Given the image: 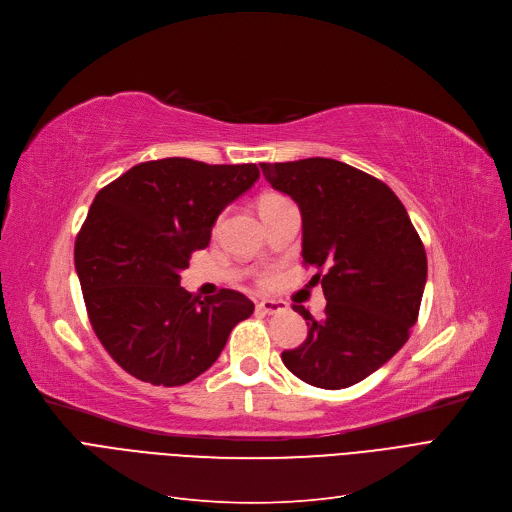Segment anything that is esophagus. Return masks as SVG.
Returning a JSON list of instances; mask_svg holds the SVG:
<instances>
[{
  "instance_id": "1",
  "label": "esophagus",
  "mask_w": 512,
  "mask_h": 512,
  "mask_svg": "<svg viewBox=\"0 0 512 512\" xmlns=\"http://www.w3.org/2000/svg\"><path fill=\"white\" fill-rule=\"evenodd\" d=\"M256 308H258L260 312H264V314H279V312H285V310H287L285 302H281V300H262Z\"/></svg>"
}]
</instances>
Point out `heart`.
Returning <instances> with one entry per match:
<instances>
[{
    "instance_id": "heart-1",
    "label": "heart",
    "mask_w": 512,
    "mask_h": 512,
    "mask_svg": "<svg viewBox=\"0 0 512 512\" xmlns=\"http://www.w3.org/2000/svg\"><path fill=\"white\" fill-rule=\"evenodd\" d=\"M271 198H277V196H266L262 202H266V200H271Z\"/></svg>"
}]
</instances>
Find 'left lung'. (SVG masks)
<instances>
[{
  "mask_svg": "<svg viewBox=\"0 0 512 512\" xmlns=\"http://www.w3.org/2000/svg\"><path fill=\"white\" fill-rule=\"evenodd\" d=\"M262 175L302 212V258L321 283L325 316L281 360L298 379L344 389L392 358L419 319L425 246L404 204L383 181L331 158L262 162Z\"/></svg>",
  "mask_w": 512,
  "mask_h": 512,
  "instance_id": "8db88e82",
  "label": "left lung"
}]
</instances>
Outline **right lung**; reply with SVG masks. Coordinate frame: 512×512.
<instances>
[{"mask_svg": "<svg viewBox=\"0 0 512 512\" xmlns=\"http://www.w3.org/2000/svg\"><path fill=\"white\" fill-rule=\"evenodd\" d=\"M260 170L189 158L141 162L97 191L75 241L89 323L120 369L175 387L210 369L231 329L254 312L235 289L200 298L181 271Z\"/></svg>", "mask_w": 512, "mask_h": 512, "instance_id": "1", "label": "right lung"}]
</instances>
